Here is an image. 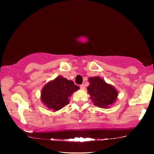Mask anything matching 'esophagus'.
<instances>
[{"mask_svg": "<svg viewBox=\"0 0 154 154\" xmlns=\"http://www.w3.org/2000/svg\"><path fill=\"white\" fill-rule=\"evenodd\" d=\"M80 89H85V85H84L83 84L81 85H80Z\"/></svg>", "mask_w": 154, "mask_h": 154, "instance_id": "34e87169", "label": "esophagus"}]
</instances>
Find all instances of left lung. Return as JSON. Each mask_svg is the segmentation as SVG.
<instances>
[{
  "label": "left lung",
  "mask_w": 154,
  "mask_h": 154,
  "mask_svg": "<svg viewBox=\"0 0 154 154\" xmlns=\"http://www.w3.org/2000/svg\"><path fill=\"white\" fill-rule=\"evenodd\" d=\"M89 82L90 85L87 91L94 105L105 109L114 103L118 92L113 86L107 84L99 77L89 78Z\"/></svg>",
  "instance_id": "8db88e82"
}]
</instances>
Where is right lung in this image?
I'll list each match as a JSON object with an SVG mask.
<instances>
[{
	"label": "right lung",
	"mask_w": 154,
	"mask_h": 154,
	"mask_svg": "<svg viewBox=\"0 0 154 154\" xmlns=\"http://www.w3.org/2000/svg\"><path fill=\"white\" fill-rule=\"evenodd\" d=\"M79 89L72 81L60 76L44 86L41 100L49 109L57 111L69 104L68 97Z\"/></svg>",
	"instance_id": "right-lung-1"
}]
</instances>
